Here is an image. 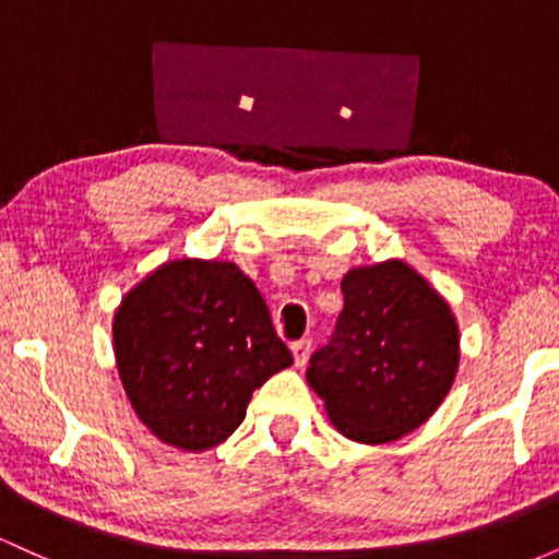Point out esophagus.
<instances>
[{
  "label": "esophagus",
  "mask_w": 559,
  "mask_h": 559,
  "mask_svg": "<svg viewBox=\"0 0 559 559\" xmlns=\"http://www.w3.org/2000/svg\"><path fill=\"white\" fill-rule=\"evenodd\" d=\"M310 349H312V342H310V338H299V342H294V344H292L294 365H297V368H305V362L310 360Z\"/></svg>",
  "instance_id": "34e87169"
}]
</instances>
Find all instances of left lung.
I'll return each instance as SVG.
<instances>
[{"label":"left lung","instance_id":"obj_1","mask_svg":"<svg viewBox=\"0 0 559 559\" xmlns=\"http://www.w3.org/2000/svg\"><path fill=\"white\" fill-rule=\"evenodd\" d=\"M342 292L336 331L310 357L307 383L346 439L386 444L420 428L452 389L457 320L402 260L355 267Z\"/></svg>","mask_w":559,"mask_h":559}]
</instances>
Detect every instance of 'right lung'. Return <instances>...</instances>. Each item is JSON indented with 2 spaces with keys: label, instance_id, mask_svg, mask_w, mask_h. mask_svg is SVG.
Wrapping results in <instances>:
<instances>
[{
  "label": "right lung",
  "instance_id": "add662e5",
  "mask_svg": "<svg viewBox=\"0 0 559 559\" xmlns=\"http://www.w3.org/2000/svg\"><path fill=\"white\" fill-rule=\"evenodd\" d=\"M115 360L133 409L165 444L202 452L226 441L252 391L294 362L271 310L234 262H165L126 294Z\"/></svg>",
  "mask_w": 559,
  "mask_h": 559
}]
</instances>
